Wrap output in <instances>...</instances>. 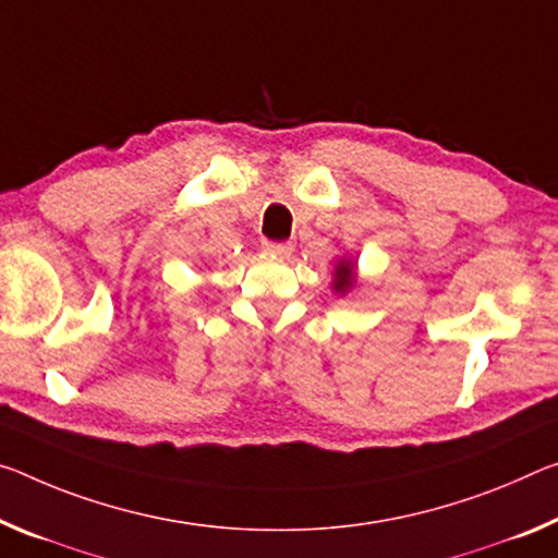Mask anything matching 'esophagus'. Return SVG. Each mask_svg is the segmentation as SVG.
I'll return each mask as SVG.
<instances>
[{"mask_svg":"<svg viewBox=\"0 0 558 558\" xmlns=\"http://www.w3.org/2000/svg\"><path fill=\"white\" fill-rule=\"evenodd\" d=\"M265 247L272 255H280V258H290V253H293V243H268Z\"/></svg>","mask_w":558,"mask_h":558,"instance_id":"34e87169","label":"esophagus"}]
</instances>
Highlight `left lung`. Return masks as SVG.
Masks as SVG:
<instances>
[{
	"label": "left lung",
	"instance_id": "left-lung-1",
	"mask_svg": "<svg viewBox=\"0 0 558 558\" xmlns=\"http://www.w3.org/2000/svg\"><path fill=\"white\" fill-rule=\"evenodd\" d=\"M352 282H355V265L350 260H342L338 268H335V282L332 288L338 290V293H348L352 288Z\"/></svg>",
	"mask_w": 558,
	"mask_h": 558
}]
</instances>
